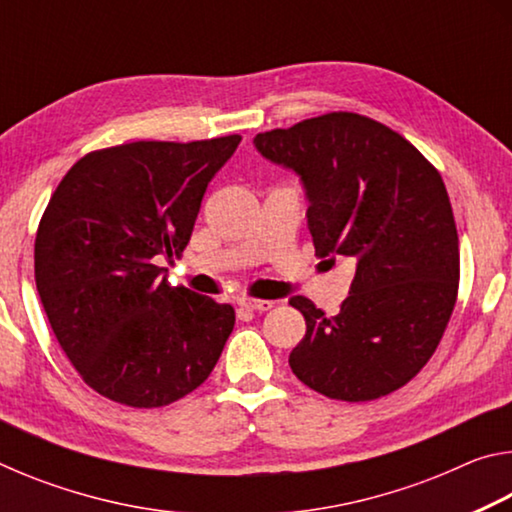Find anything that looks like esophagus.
Here are the masks:
<instances>
[{"label":"esophagus","mask_w":512,"mask_h":512,"mask_svg":"<svg viewBox=\"0 0 512 512\" xmlns=\"http://www.w3.org/2000/svg\"><path fill=\"white\" fill-rule=\"evenodd\" d=\"M239 305L250 309V311H268V309H273L275 302L273 300H257V298H239Z\"/></svg>","instance_id":"esophagus-1"}]
</instances>
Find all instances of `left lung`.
<instances>
[{
    "instance_id": "obj_1",
    "label": "left lung",
    "mask_w": 512,
    "mask_h": 512,
    "mask_svg": "<svg viewBox=\"0 0 512 512\" xmlns=\"http://www.w3.org/2000/svg\"><path fill=\"white\" fill-rule=\"evenodd\" d=\"M255 149L296 171L318 257L357 266L350 296L325 316L305 296V339L289 354L302 384L368 402L402 388L436 352L458 293V235L436 167L400 133L329 112L259 133Z\"/></svg>"
}]
</instances>
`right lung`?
<instances>
[{"mask_svg": "<svg viewBox=\"0 0 512 512\" xmlns=\"http://www.w3.org/2000/svg\"><path fill=\"white\" fill-rule=\"evenodd\" d=\"M239 135L92 151L60 180L36 235V287L60 348L112 402L155 409L210 377L235 309L171 287L205 189Z\"/></svg>", "mask_w": 512, "mask_h": 512, "instance_id": "obj_1", "label": "right lung"}]
</instances>
